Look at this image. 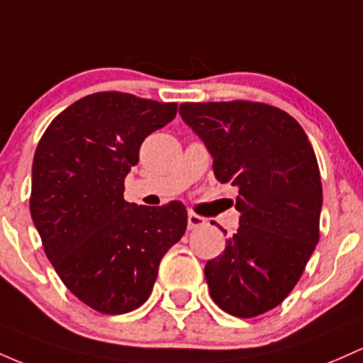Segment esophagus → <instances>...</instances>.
Returning <instances> with one entry per match:
<instances>
[{
	"label": "esophagus",
	"mask_w": 363,
	"mask_h": 363,
	"mask_svg": "<svg viewBox=\"0 0 363 363\" xmlns=\"http://www.w3.org/2000/svg\"><path fill=\"white\" fill-rule=\"evenodd\" d=\"M203 225H206V219H203L202 216L189 213V230H195V228H201Z\"/></svg>",
	"instance_id": "1"
}]
</instances>
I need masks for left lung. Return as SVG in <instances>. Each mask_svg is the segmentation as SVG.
Masks as SVG:
<instances>
[{"label":"left lung","mask_w":363,"mask_h":363,"mask_svg":"<svg viewBox=\"0 0 363 363\" xmlns=\"http://www.w3.org/2000/svg\"><path fill=\"white\" fill-rule=\"evenodd\" d=\"M180 115L213 156L216 178L238 186V230L203 269L211 296L235 317L260 315L290 295L319 242L315 152L298 121L269 104L183 103Z\"/></svg>","instance_id":"obj_1"}]
</instances>
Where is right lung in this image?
<instances>
[{"instance_id": "right-lung-1", "label": "right lung", "mask_w": 363, "mask_h": 363, "mask_svg": "<svg viewBox=\"0 0 363 363\" xmlns=\"http://www.w3.org/2000/svg\"><path fill=\"white\" fill-rule=\"evenodd\" d=\"M177 103L96 92L61 111L32 164L30 216L44 252L80 302L116 315L149 298L161 259L186 230L182 202L123 199L144 138L177 116Z\"/></svg>"}]
</instances>
